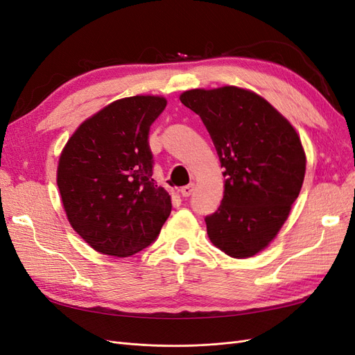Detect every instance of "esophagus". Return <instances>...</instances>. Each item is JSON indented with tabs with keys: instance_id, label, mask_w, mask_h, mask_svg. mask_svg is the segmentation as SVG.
<instances>
[{
	"instance_id": "1",
	"label": "esophagus",
	"mask_w": 355,
	"mask_h": 355,
	"mask_svg": "<svg viewBox=\"0 0 355 355\" xmlns=\"http://www.w3.org/2000/svg\"><path fill=\"white\" fill-rule=\"evenodd\" d=\"M194 184H189V185H185V187H182V189H180V194L184 196V197H189L192 192H194Z\"/></svg>"
}]
</instances>
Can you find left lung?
<instances>
[{"label": "left lung", "mask_w": 355, "mask_h": 355, "mask_svg": "<svg viewBox=\"0 0 355 355\" xmlns=\"http://www.w3.org/2000/svg\"><path fill=\"white\" fill-rule=\"evenodd\" d=\"M202 120L223 167L219 209L206 218L210 241L237 259L266 249L304 184L306 157L295 127L257 93L223 85L179 96Z\"/></svg>", "instance_id": "left-lung-1"}]
</instances>
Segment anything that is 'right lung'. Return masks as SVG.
Listing matches in <instances>:
<instances>
[{"mask_svg":"<svg viewBox=\"0 0 355 355\" xmlns=\"http://www.w3.org/2000/svg\"><path fill=\"white\" fill-rule=\"evenodd\" d=\"M167 105L137 94L106 105L63 146L58 188L71 227L92 249L127 257L144 250L171 211V197L153 178L149 127Z\"/></svg>","mask_w":355,"mask_h":355,"instance_id":"right-lung-1","label":"right lung"}]
</instances>
